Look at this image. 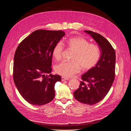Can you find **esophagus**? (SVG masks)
Returning <instances> with one entry per match:
<instances>
[{"label": "esophagus", "instance_id": "obj_1", "mask_svg": "<svg viewBox=\"0 0 131 131\" xmlns=\"http://www.w3.org/2000/svg\"><path fill=\"white\" fill-rule=\"evenodd\" d=\"M61 79H62V81H65V80H69L68 78L63 77H62L61 78Z\"/></svg>", "mask_w": 131, "mask_h": 131}]
</instances>
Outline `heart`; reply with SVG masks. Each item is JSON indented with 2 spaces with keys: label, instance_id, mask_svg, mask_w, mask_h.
Masks as SVG:
<instances>
[{
  "label": "heart",
  "instance_id": "b5f03b06",
  "mask_svg": "<svg viewBox=\"0 0 131 131\" xmlns=\"http://www.w3.org/2000/svg\"><path fill=\"white\" fill-rule=\"evenodd\" d=\"M68 49L74 51L70 62L63 61L55 66L54 70L59 75L70 77L80 72L82 67L84 70L93 68L100 61L101 51L99 46L90 43L85 38L75 37L67 40ZM63 45L61 41L57 42L52 50L53 57L59 61L62 58Z\"/></svg>",
  "mask_w": 131,
  "mask_h": 131
}]
</instances>
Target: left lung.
<instances>
[{
	"instance_id": "left-lung-1",
	"label": "left lung",
	"mask_w": 131,
	"mask_h": 131,
	"mask_svg": "<svg viewBox=\"0 0 131 131\" xmlns=\"http://www.w3.org/2000/svg\"><path fill=\"white\" fill-rule=\"evenodd\" d=\"M98 43L101 51L100 61L96 66L81 76L79 88L74 96L82 103L93 105L100 102L108 93L115 78L116 56L110 43L101 34L84 30Z\"/></svg>"
}]
</instances>
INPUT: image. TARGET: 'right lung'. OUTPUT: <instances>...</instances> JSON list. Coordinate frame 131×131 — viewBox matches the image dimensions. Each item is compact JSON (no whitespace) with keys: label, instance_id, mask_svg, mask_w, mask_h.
I'll use <instances>...</instances> for the list:
<instances>
[{"label":"right lung","instance_id":"add662e5","mask_svg":"<svg viewBox=\"0 0 131 131\" xmlns=\"http://www.w3.org/2000/svg\"><path fill=\"white\" fill-rule=\"evenodd\" d=\"M65 34L62 30H35L16 49L14 81L19 93L29 103L39 106L53 100L54 85L61 81V77L50 74L52 50Z\"/></svg>","mask_w":131,"mask_h":131}]
</instances>
